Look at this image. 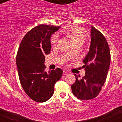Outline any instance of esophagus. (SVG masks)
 Segmentation results:
<instances>
[{
    "label": "esophagus",
    "instance_id": "esophagus-1",
    "mask_svg": "<svg viewBox=\"0 0 122 122\" xmlns=\"http://www.w3.org/2000/svg\"><path fill=\"white\" fill-rule=\"evenodd\" d=\"M70 74V71L68 70H63V75H66V74Z\"/></svg>",
    "mask_w": 122,
    "mask_h": 122
}]
</instances>
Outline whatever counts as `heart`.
I'll return each mask as SVG.
<instances>
[{
  "label": "heart",
  "instance_id": "1",
  "mask_svg": "<svg viewBox=\"0 0 122 122\" xmlns=\"http://www.w3.org/2000/svg\"><path fill=\"white\" fill-rule=\"evenodd\" d=\"M62 33L70 40L73 45L82 42L84 40V33L81 27L78 26H72L62 31ZM58 41L57 35H54L51 38V45L52 47H55ZM69 55L71 56V51L69 52Z\"/></svg>",
  "mask_w": 122,
  "mask_h": 122
}]
</instances>
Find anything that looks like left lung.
<instances>
[{
	"label": "left lung",
	"instance_id": "1",
	"mask_svg": "<svg viewBox=\"0 0 122 122\" xmlns=\"http://www.w3.org/2000/svg\"><path fill=\"white\" fill-rule=\"evenodd\" d=\"M91 36L90 49L83 60L86 74L80 79L74 74L76 81L71 86L74 95L79 100H91L98 96L106 81L111 62L109 48L104 35L92 26Z\"/></svg>",
	"mask_w": 122,
	"mask_h": 122
}]
</instances>
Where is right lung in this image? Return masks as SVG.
<instances>
[{"label":"right lung","mask_w":122,"mask_h":122,"mask_svg":"<svg viewBox=\"0 0 122 122\" xmlns=\"http://www.w3.org/2000/svg\"><path fill=\"white\" fill-rule=\"evenodd\" d=\"M60 27L40 24L29 31L21 41L16 55V65L21 84L33 101L45 102L51 97L54 85L63 71L57 68L47 73L45 56L51 52V36Z\"/></svg>","instance_id":"1"}]
</instances>
